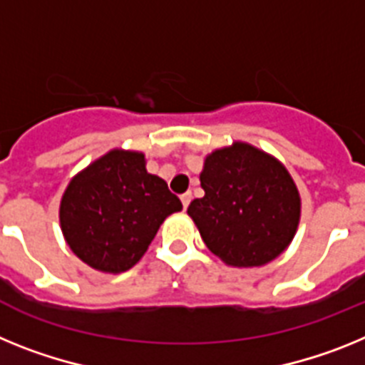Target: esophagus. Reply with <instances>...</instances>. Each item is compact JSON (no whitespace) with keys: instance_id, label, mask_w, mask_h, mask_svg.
<instances>
[{"instance_id":"obj_1","label":"esophagus","mask_w":365,"mask_h":365,"mask_svg":"<svg viewBox=\"0 0 365 365\" xmlns=\"http://www.w3.org/2000/svg\"><path fill=\"white\" fill-rule=\"evenodd\" d=\"M191 192H185V195H182V205H183V209H187L189 207V204H191Z\"/></svg>"}]
</instances>
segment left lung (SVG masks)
Listing matches in <instances>:
<instances>
[{"label":"left lung","mask_w":365,"mask_h":365,"mask_svg":"<svg viewBox=\"0 0 365 365\" xmlns=\"http://www.w3.org/2000/svg\"><path fill=\"white\" fill-rule=\"evenodd\" d=\"M187 215L205 246L230 266L274 261L296 235L301 198L292 176L274 156L235 141L211 152Z\"/></svg>","instance_id":"1"}]
</instances>
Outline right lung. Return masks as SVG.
<instances>
[{
	"label": "right lung",
	"instance_id": "1",
	"mask_svg": "<svg viewBox=\"0 0 365 365\" xmlns=\"http://www.w3.org/2000/svg\"><path fill=\"white\" fill-rule=\"evenodd\" d=\"M182 202L145 154L113 148L69 182L60 202V227L71 252L99 272L130 270Z\"/></svg>",
	"mask_w": 365,
	"mask_h": 365
}]
</instances>
